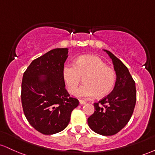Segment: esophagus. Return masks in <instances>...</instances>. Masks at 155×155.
<instances>
[{
  "label": "esophagus",
  "mask_w": 155,
  "mask_h": 155,
  "mask_svg": "<svg viewBox=\"0 0 155 155\" xmlns=\"http://www.w3.org/2000/svg\"><path fill=\"white\" fill-rule=\"evenodd\" d=\"M79 104H81V105H84V104H86V102H85V101H81V100H79Z\"/></svg>",
  "instance_id": "obj_1"
}]
</instances>
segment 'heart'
I'll return each instance as SVG.
<instances>
[{"label": "heart", "mask_w": 155, "mask_h": 155, "mask_svg": "<svg viewBox=\"0 0 155 155\" xmlns=\"http://www.w3.org/2000/svg\"><path fill=\"white\" fill-rule=\"evenodd\" d=\"M62 76L66 87L74 93L82 78L85 84L76 92V97L90 99L107 95L115 85L117 74L114 69L107 66L105 62L95 55H82L77 58L74 64H65L62 70Z\"/></svg>", "instance_id": "b5f03b06"}]
</instances>
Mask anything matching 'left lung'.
<instances>
[{"instance_id":"8db88e82","label":"left lung","mask_w":155,"mask_h":155,"mask_svg":"<svg viewBox=\"0 0 155 155\" xmlns=\"http://www.w3.org/2000/svg\"><path fill=\"white\" fill-rule=\"evenodd\" d=\"M112 60L117 79L112 92L94 104L95 111L88 118L89 127L102 136H112L122 130L136 106V83L127 68L111 51L104 49Z\"/></svg>"}]
</instances>
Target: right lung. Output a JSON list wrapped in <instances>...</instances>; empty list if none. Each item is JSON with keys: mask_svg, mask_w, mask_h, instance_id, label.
<instances>
[{"mask_svg": "<svg viewBox=\"0 0 155 155\" xmlns=\"http://www.w3.org/2000/svg\"><path fill=\"white\" fill-rule=\"evenodd\" d=\"M68 48L52 49L33 60L23 74L21 100L28 122L37 131L52 135L63 130L79 101L65 88L62 70Z\"/></svg>", "mask_w": 155, "mask_h": 155, "instance_id": "1", "label": "right lung"}]
</instances>
